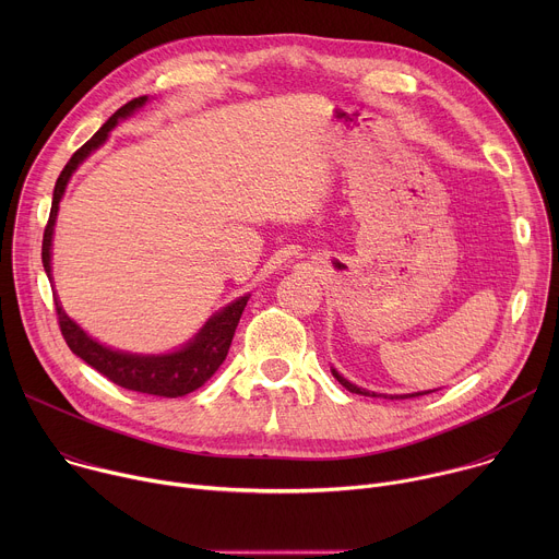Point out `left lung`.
<instances>
[{
  "instance_id": "obj_1",
  "label": "left lung",
  "mask_w": 559,
  "mask_h": 559,
  "mask_svg": "<svg viewBox=\"0 0 559 559\" xmlns=\"http://www.w3.org/2000/svg\"><path fill=\"white\" fill-rule=\"evenodd\" d=\"M332 373H334V378L347 389V391H352V393H360V395H371V397H378V395H382V393H373V391H367V389H360V386H356V384H352L349 380H345L336 369H332ZM436 391V389H433ZM425 393H431V391H418V393H405V395H384V397H389V401H401V397H416V395H425Z\"/></svg>"
}]
</instances>
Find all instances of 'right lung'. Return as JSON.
Returning a JSON list of instances; mask_svg holds the SVG:
<instances>
[{"label": "right lung", "instance_id": "right-lung-1", "mask_svg": "<svg viewBox=\"0 0 559 559\" xmlns=\"http://www.w3.org/2000/svg\"><path fill=\"white\" fill-rule=\"evenodd\" d=\"M145 102H147V97H136V99L128 102L126 106H121L99 128V132L91 141H86L70 156V162L61 170V175L55 183L52 207H50V216H48V223L44 229V243H41V263H44L48 278H50V246H52L57 210H59V201L66 192V186H68L72 173L79 168V164H82L91 152H95L108 139V132L119 123V119L130 117ZM248 300H250V294L236 298L234 302H229L227 307L216 311L190 343H186L181 349H177L173 354H162V356H141V354L110 349V347L97 343L95 338H91L82 328L72 321V318H68L66 311L61 309L57 296H55V309H57L61 336H63L66 345L70 347V352L76 354L84 362H88L91 367H95L102 376H106L115 384L130 389V391L164 395V397H179V395H186V393L199 389L223 365V360L229 352L236 325H238V321H241V313H243Z\"/></svg>", "mask_w": 559, "mask_h": 559}]
</instances>
